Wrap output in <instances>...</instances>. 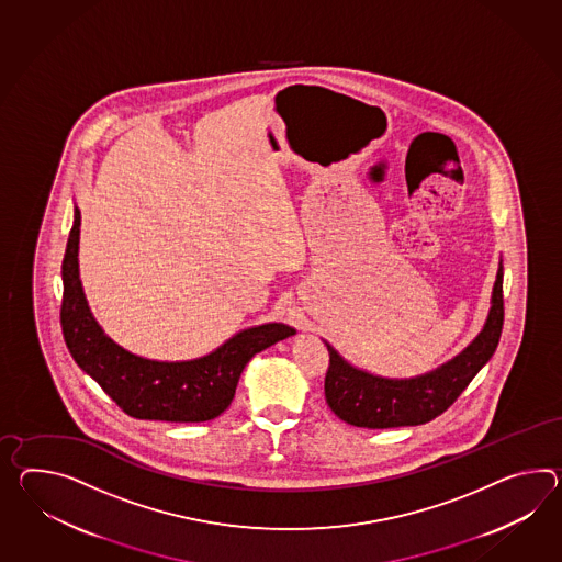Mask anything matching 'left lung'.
<instances>
[{"label":"left lung","mask_w":562,"mask_h":562,"mask_svg":"<svg viewBox=\"0 0 562 562\" xmlns=\"http://www.w3.org/2000/svg\"><path fill=\"white\" fill-rule=\"evenodd\" d=\"M504 327V272L497 270L492 311L480 337L442 368L414 380H385L351 368L329 342L325 397L342 423L361 428H396L430 423L451 408L493 356Z\"/></svg>","instance_id":"8db88e82"}]
</instances>
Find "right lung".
<instances>
[{
    "mask_svg": "<svg viewBox=\"0 0 562 562\" xmlns=\"http://www.w3.org/2000/svg\"><path fill=\"white\" fill-rule=\"evenodd\" d=\"M79 227L75 211L63 260L60 327L70 356L101 390L137 420L205 423L227 411L247 361L266 347L294 335L292 327L272 323L244 330L217 351L194 361L166 363L132 356L97 325L79 280Z\"/></svg>",
    "mask_w": 562,
    "mask_h": 562,
    "instance_id": "obj_1",
    "label": "right lung"
}]
</instances>
